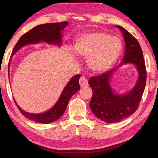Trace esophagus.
Wrapping results in <instances>:
<instances>
[{
  "label": "esophagus",
  "mask_w": 158,
  "mask_h": 158,
  "mask_svg": "<svg viewBox=\"0 0 158 158\" xmlns=\"http://www.w3.org/2000/svg\"><path fill=\"white\" fill-rule=\"evenodd\" d=\"M79 83L80 85H81V87H84V86H86L88 85V80L87 78L85 76H82L80 77L79 79Z\"/></svg>",
  "instance_id": "1"
}]
</instances>
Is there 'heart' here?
<instances>
[{"label": "heart", "instance_id": "obj_1", "mask_svg": "<svg viewBox=\"0 0 158 158\" xmlns=\"http://www.w3.org/2000/svg\"><path fill=\"white\" fill-rule=\"evenodd\" d=\"M75 49L77 55L88 57V64L90 69L101 72L117 59L120 42L116 36L94 32L81 36L75 43Z\"/></svg>", "mask_w": 158, "mask_h": 158}]
</instances>
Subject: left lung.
I'll return each instance as SVG.
<instances>
[{"instance_id": "left-lung-1", "label": "left lung", "mask_w": 158, "mask_h": 158, "mask_svg": "<svg viewBox=\"0 0 158 158\" xmlns=\"http://www.w3.org/2000/svg\"><path fill=\"white\" fill-rule=\"evenodd\" d=\"M124 36L126 49L121 64L132 63L139 72V79L135 88L125 95H116L109 85V79L114 69L93 76L88 81L93 95L90 102L91 111L97 117L107 123L118 122L135 113L143 95L146 85L145 62L141 47L135 36L118 26Z\"/></svg>"}]
</instances>
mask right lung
<instances>
[{
	"mask_svg": "<svg viewBox=\"0 0 158 158\" xmlns=\"http://www.w3.org/2000/svg\"><path fill=\"white\" fill-rule=\"evenodd\" d=\"M68 21L59 23H49L44 24L38 25L33 29L29 30L27 33H25L19 39L18 42L15 45L12 52V55L24 46L29 44H36L40 41H44L50 44H61V31L63 30L66 26L68 25ZM10 60L8 62V75H9V65ZM81 77L80 75H77L70 80L66 87L64 88L62 95L60 96L59 100L56 103V104L49 110L42 114H34L25 112L17 105L16 101L14 99L16 106L18 107L19 111L25 117L31 119L34 122L42 123V124H49V123L55 122L64 114L65 111L67 106L71 97L74 95L80 89L79 78Z\"/></svg>",
	"mask_w": 158,
	"mask_h": 158,
	"instance_id": "add662e5",
	"label": "right lung"
}]
</instances>
